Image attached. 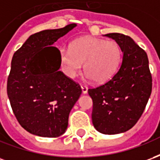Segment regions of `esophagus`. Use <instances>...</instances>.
<instances>
[{"label": "esophagus", "mask_w": 160, "mask_h": 160, "mask_svg": "<svg viewBox=\"0 0 160 160\" xmlns=\"http://www.w3.org/2000/svg\"><path fill=\"white\" fill-rule=\"evenodd\" d=\"M81 89H82V92L84 94L87 93V91H88V87L86 85H81Z\"/></svg>", "instance_id": "esophagus-1"}]
</instances>
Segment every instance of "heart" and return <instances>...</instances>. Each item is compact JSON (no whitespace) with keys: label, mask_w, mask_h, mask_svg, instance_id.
Segmentation results:
<instances>
[{"label":"heart","mask_w":160,"mask_h":160,"mask_svg":"<svg viewBox=\"0 0 160 160\" xmlns=\"http://www.w3.org/2000/svg\"><path fill=\"white\" fill-rule=\"evenodd\" d=\"M122 51L114 40L84 37L73 41L70 50L60 49V62L68 76L75 77L84 72L95 83H103L115 73L120 62Z\"/></svg>","instance_id":"b5f03b06"}]
</instances>
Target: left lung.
Segmentation results:
<instances>
[{
    "instance_id": "left-lung-1",
    "label": "left lung",
    "mask_w": 160,
    "mask_h": 160,
    "mask_svg": "<svg viewBox=\"0 0 160 160\" xmlns=\"http://www.w3.org/2000/svg\"><path fill=\"white\" fill-rule=\"evenodd\" d=\"M104 36L114 39L122 51L118 70L105 83L88 89L93 106L94 128L104 134L126 132L144 111L152 92V75L147 53L130 37L121 33Z\"/></svg>"
}]
</instances>
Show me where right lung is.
Returning a JSON list of instances; mask_svg holds the SVG:
<instances>
[{
    "label": "right lung",
    "mask_w": 160,
    "mask_h": 160,
    "mask_svg": "<svg viewBox=\"0 0 160 160\" xmlns=\"http://www.w3.org/2000/svg\"><path fill=\"white\" fill-rule=\"evenodd\" d=\"M77 25L32 34L12 56L8 96L21 127L42 137L65 133L68 116L81 94L80 85L62 71L56 42Z\"/></svg>",
    "instance_id": "add662e5"
}]
</instances>
